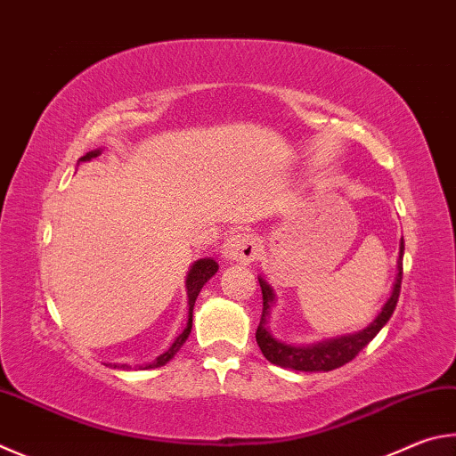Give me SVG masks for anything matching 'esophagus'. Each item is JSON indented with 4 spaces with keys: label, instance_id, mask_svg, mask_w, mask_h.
Returning a JSON list of instances; mask_svg holds the SVG:
<instances>
[{
    "label": "esophagus",
    "instance_id": "1",
    "mask_svg": "<svg viewBox=\"0 0 456 456\" xmlns=\"http://www.w3.org/2000/svg\"><path fill=\"white\" fill-rule=\"evenodd\" d=\"M223 255L227 259L249 265L261 255V243L249 231H235L223 241Z\"/></svg>",
    "mask_w": 456,
    "mask_h": 456
}]
</instances>
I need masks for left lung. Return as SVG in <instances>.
<instances>
[{"label": "left lung", "instance_id": "8db88e82", "mask_svg": "<svg viewBox=\"0 0 456 456\" xmlns=\"http://www.w3.org/2000/svg\"><path fill=\"white\" fill-rule=\"evenodd\" d=\"M403 251H404V241L401 239V256H399V273H396V281L393 287L391 299L385 303L383 311L379 313V317L370 322V325L361 330L357 335L335 338V341L319 343L313 346H291L285 343H279L271 337V333L265 329V317L269 314V305L273 303V289L259 279L261 291H263V314L261 322L256 327V345H259L261 353L265 359L273 365L293 369V370H333L343 367L345 362L353 361L357 354L365 349V346L377 337L380 329L387 325V321L391 319V314L396 307V301H399L401 295V281H403Z\"/></svg>", "mask_w": 456, "mask_h": 456}]
</instances>
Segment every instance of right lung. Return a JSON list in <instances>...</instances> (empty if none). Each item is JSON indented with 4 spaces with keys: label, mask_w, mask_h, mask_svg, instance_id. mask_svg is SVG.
I'll return each instance as SVG.
<instances>
[{
    "label": "right lung",
    "mask_w": 456,
    "mask_h": 456,
    "mask_svg": "<svg viewBox=\"0 0 456 456\" xmlns=\"http://www.w3.org/2000/svg\"><path fill=\"white\" fill-rule=\"evenodd\" d=\"M99 155V151H91V153H87L86 157H81V161H86V159H91V157H97ZM217 263H215L213 259H200L197 261L193 267H191V271H189V275H187V297H189V321H187V327H185V330L183 333H181L177 338H175V343H173L171 346H169V351L167 353H163L159 359H157L155 362H151V365H145L143 369H155V367H161V365H165V362H167L173 354H175L179 349H181V345L185 343V338L189 337V333H191V325H193V305H195V299H197V295H200V291H201V287L207 283V281H209L215 273H217ZM121 369H131L129 365H121Z\"/></svg>",
    "instance_id": "add662e5"
}]
</instances>
